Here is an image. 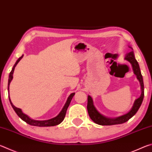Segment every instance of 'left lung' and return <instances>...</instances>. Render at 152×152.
I'll list each match as a JSON object with an SVG mask.
<instances>
[{"label":"left lung","mask_w":152,"mask_h":152,"mask_svg":"<svg viewBox=\"0 0 152 152\" xmlns=\"http://www.w3.org/2000/svg\"><path fill=\"white\" fill-rule=\"evenodd\" d=\"M125 60L129 61L132 64L133 66V71H134V74L137 76V78L140 82L141 87V94L140 98L135 100L134 102V104L132 107V110L127 114L122 116H120L119 117L115 118V119H109V118L105 117L103 115L97 111L96 109L93 105V102H92V98L88 96V103H87V110H88V113L91 119L93 121L96 123V124L101 125H117V124H122L127 122L129 119H130L133 115H134L137 112L138 109H140L141 103H142L143 96H144V85H143V77L141 75L140 66L137 63V60H135L134 57V54H133V51H131L126 56L125 58Z\"/></svg>","instance_id":"obj_1"}]
</instances>
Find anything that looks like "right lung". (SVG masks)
<instances>
[{
    "label": "right lung",
    "instance_id": "1",
    "mask_svg": "<svg viewBox=\"0 0 152 152\" xmlns=\"http://www.w3.org/2000/svg\"><path fill=\"white\" fill-rule=\"evenodd\" d=\"M22 58H23V56H21V57H20L19 59H18L17 61H16V63H15V64L14 65L13 68H12L11 72H10L9 78V83H8V90H9V86L10 82H11L12 78H13V76H12V74H13V72H14L15 66H17V64H18V62H19V61L20 60H21ZM74 94H75V93L74 92V93H72L70 95V96H69V97L68 98V100H67V101L66 102L65 105H64V108L62 109V110H61V111L60 113H59V115H58L57 117L53 118V119L46 120V121H35V120H33L31 119H30V118L28 117L27 115L24 114V113L21 111L20 109L17 108L16 107H15L14 105L12 104V103L11 101V99H10V97H9V101H10V102H11V104L12 107L13 108L14 110L15 111V113H17L18 116H19L23 121H25L27 123H28V124H29L31 125H33V126H38V127H50V126H55V125H59L60 123L62 122V121L64 119V117H65V116H66L67 109H68L69 105H70L71 100L73 98Z\"/></svg>",
    "mask_w": 152,
    "mask_h": 152
}]
</instances>
